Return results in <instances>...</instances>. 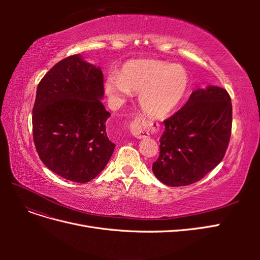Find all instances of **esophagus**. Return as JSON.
I'll return each mask as SVG.
<instances>
[{"mask_svg":"<svg viewBox=\"0 0 260 260\" xmlns=\"http://www.w3.org/2000/svg\"><path fill=\"white\" fill-rule=\"evenodd\" d=\"M130 131L132 133V136L138 138V139L146 138L149 135L148 131H147V127L145 124V121H144L143 118H141V117H137L131 121Z\"/></svg>","mask_w":260,"mask_h":260,"instance_id":"1","label":"esophagus"}]
</instances>
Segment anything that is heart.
Here are the masks:
<instances>
[{
    "instance_id": "obj_1",
    "label": "heart",
    "mask_w": 260,
    "mask_h": 260,
    "mask_svg": "<svg viewBox=\"0 0 260 260\" xmlns=\"http://www.w3.org/2000/svg\"><path fill=\"white\" fill-rule=\"evenodd\" d=\"M104 88L115 100L128 98L131 91L140 93L143 111L153 118L169 116L181 104L190 88V75L181 65L154 59L125 62L120 73H111Z\"/></svg>"
}]
</instances>
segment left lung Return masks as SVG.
Instances as JSON below:
<instances>
[{
	"instance_id": "8db88e82",
	"label": "left lung",
	"mask_w": 260,
	"mask_h": 260,
	"mask_svg": "<svg viewBox=\"0 0 260 260\" xmlns=\"http://www.w3.org/2000/svg\"><path fill=\"white\" fill-rule=\"evenodd\" d=\"M153 172L168 186L198 182L224 157L232 129L231 98L208 85L193 91L185 105L164 121Z\"/></svg>"
}]
</instances>
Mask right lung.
<instances>
[{
	"instance_id": "obj_1",
	"label": "right lung",
	"mask_w": 260,
	"mask_h": 260,
	"mask_svg": "<svg viewBox=\"0 0 260 260\" xmlns=\"http://www.w3.org/2000/svg\"><path fill=\"white\" fill-rule=\"evenodd\" d=\"M103 73L79 54L54 65L37 89L32 109L36 149L55 174L89 182L105 168L115 144L106 133L111 116L101 100Z\"/></svg>"
}]
</instances>
